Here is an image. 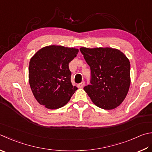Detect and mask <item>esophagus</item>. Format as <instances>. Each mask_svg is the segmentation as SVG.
<instances>
[{
	"instance_id": "1",
	"label": "esophagus",
	"mask_w": 152,
	"mask_h": 152,
	"mask_svg": "<svg viewBox=\"0 0 152 152\" xmlns=\"http://www.w3.org/2000/svg\"><path fill=\"white\" fill-rule=\"evenodd\" d=\"M84 85H85V81H83L81 83H79V84L77 85V87H78L79 88H82V87H84Z\"/></svg>"
}]
</instances>
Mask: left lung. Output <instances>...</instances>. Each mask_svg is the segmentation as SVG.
Segmentation results:
<instances>
[{"label": "left lung", "mask_w": 152, "mask_h": 152, "mask_svg": "<svg viewBox=\"0 0 152 152\" xmlns=\"http://www.w3.org/2000/svg\"><path fill=\"white\" fill-rule=\"evenodd\" d=\"M91 69V85L84 90L99 108H115L124 101L130 85V64L120 50L110 48L80 49Z\"/></svg>", "instance_id": "8db88e82"}]
</instances>
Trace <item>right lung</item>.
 Returning <instances> with one entry per match:
<instances>
[{"label": "right lung", "instance_id": "right-lung-1", "mask_svg": "<svg viewBox=\"0 0 152 152\" xmlns=\"http://www.w3.org/2000/svg\"><path fill=\"white\" fill-rule=\"evenodd\" d=\"M79 50L60 45L42 48L30 59L29 83L36 99L49 109L64 107L77 88L71 82L69 64Z\"/></svg>", "mask_w": 152, "mask_h": 152}]
</instances>
